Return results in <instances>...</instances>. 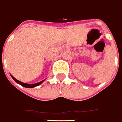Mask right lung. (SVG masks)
Wrapping results in <instances>:
<instances>
[{
  "instance_id": "right-lung-1",
  "label": "right lung",
  "mask_w": 122,
  "mask_h": 122,
  "mask_svg": "<svg viewBox=\"0 0 122 122\" xmlns=\"http://www.w3.org/2000/svg\"><path fill=\"white\" fill-rule=\"evenodd\" d=\"M10 76H11V77H12V78L14 81H15L17 83H18V84L21 85V86H23V87H26V88H33V87H37V86H39V85H41L42 83H43L45 79H44V80H43V81H41L40 82H38V83H33V84H28V83H23V82L20 81H19V80H18V79H16L14 77V76H12L11 74H10Z\"/></svg>"
}]
</instances>
